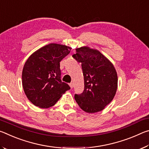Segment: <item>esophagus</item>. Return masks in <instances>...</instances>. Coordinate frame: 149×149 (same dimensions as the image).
<instances>
[{"instance_id":"1","label":"esophagus","mask_w":149,"mask_h":149,"mask_svg":"<svg viewBox=\"0 0 149 149\" xmlns=\"http://www.w3.org/2000/svg\"><path fill=\"white\" fill-rule=\"evenodd\" d=\"M70 87L72 89V88L74 87V84H73V83H70Z\"/></svg>"}]
</instances>
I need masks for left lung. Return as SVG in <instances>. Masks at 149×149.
<instances>
[{
	"mask_svg": "<svg viewBox=\"0 0 149 149\" xmlns=\"http://www.w3.org/2000/svg\"><path fill=\"white\" fill-rule=\"evenodd\" d=\"M72 57L81 63L84 76V91L75 95V101L85 112H100L116 93L118 75L114 65L99 50L88 47L76 49Z\"/></svg>",
	"mask_w": 149,
	"mask_h": 149,
	"instance_id": "obj_1",
	"label": "left lung"
}]
</instances>
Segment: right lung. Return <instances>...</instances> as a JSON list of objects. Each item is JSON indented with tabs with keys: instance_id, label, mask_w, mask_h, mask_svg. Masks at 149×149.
Masks as SVG:
<instances>
[{
	"instance_id": "1",
	"label": "right lung",
	"mask_w": 149,
	"mask_h": 149,
	"mask_svg": "<svg viewBox=\"0 0 149 149\" xmlns=\"http://www.w3.org/2000/svg\"><path fill=\"white\" fill-rule=\"evenodd\" d=\"M71 49L65 45L50 43L37 50L27 60L22 71V85L32 104L41 108H50L70 89L60 79V62Z\"/></svg>"
}]
</instances>
